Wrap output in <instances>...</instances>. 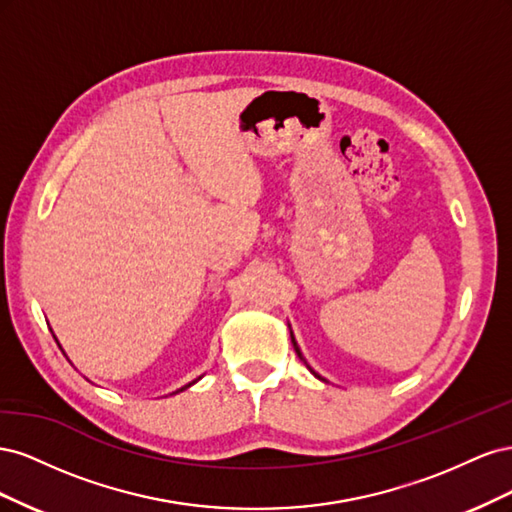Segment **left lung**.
I'll list each match as a JSON object with an SVG mask.
<instances>
[{"mask_svg":"<svg viewBox=\"0 0 512 512\" xmlns=\"http://www.w3.org/2000/svg\"><path fill=\"white\" fill-rule=\"evenodd\" d=\"M290 339H292V346H294V350H297V354H299V359H301V361H303V363H305V365H307V361H305V359H303V354H301V350H299V346H297V342H294V335H292V331H290ZM307 369H309V371H312V374H314V376H316V378H320V376H318V374H316V371H314V369H312V367H309V365H307Z\"/></svg>","mask_w":512,"mask_h":512,"instance_id":"left-lung-1","label":"left lung"}]
</instances>
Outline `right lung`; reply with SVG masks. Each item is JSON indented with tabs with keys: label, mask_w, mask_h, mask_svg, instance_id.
<instances>
[{
	"label": "right lung",
	"mask_w": 512,
	"mask_h": 512,
	"mask_svg": "<svg viewBox=\"0 0 512 512\" xmlns=\"http://www.w3.org/2000/svg\"><path fill=\"white\" fill-rule=\"evenodd\" d=\"M190 384H194V382H190ZM190 384H188V386H190ZM188 386H183V389H188ZM183 389H181V391H183Z\"/></svg>",
	"instance_id": "right-lung-1"
}]
</instances>
